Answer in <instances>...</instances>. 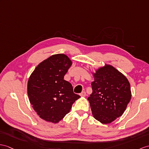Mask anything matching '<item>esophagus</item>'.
I'll list each match as a JSON object with an SVG mask.
<instances>
[{"label":"esophagus","mask_w":149,"mask_h":149,"mask_svg":"<svg viewBox=\"0 0 149 149\" xmlns=\"http://www.w3.org/2000/svg\"><path fill=\"white\" fill-rule=\"evenodd\" d=\"M79 95H80L81 97H85L86 96V92L85 91H83L80 94H79Z\"/></svg>","instance_id":"esophagus-1"}]
</instances>
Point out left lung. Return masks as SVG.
Returning a JSON list of instances; mask_svg holds the SVG:
<instances>
[{"label": "left lung", "instance_id": "8db88e82", "mask_svg": "<svg viewBox=\"0 0 149 149\" xmlns=\"http://www.w3.org/2000/svg\"><path fill=\"white\" fill-rule=\"evenodd\" d=\"M92 93L88 98L93 117L103 124L122 116L132 97L130 84L121 72L111 65L93 74Z\"/></svg>", "mask_w": 149, "mask_h": 149}]
</instances>
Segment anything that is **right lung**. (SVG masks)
Returning a JSON list of instances; mask_svg holds the SVG:
<instances>
[{
	"instance_id": "add662e5",
	"label": "right lung",
	"mask_w": 149,
	"mask_h": 149,
	"mask_svg": "<svg viewBox=\"0 0 149 149\" xmlns=\"http://www.w3.org/2000/svg\"><path fill=\"white\" fill-rule=\"evenodd\" d=\"M72 65L63 54H55L40 63L28 81V95L33 108L44 120L57 123L69 112L80 96L64 79Z\"/></svg>"
}]
</instances>
